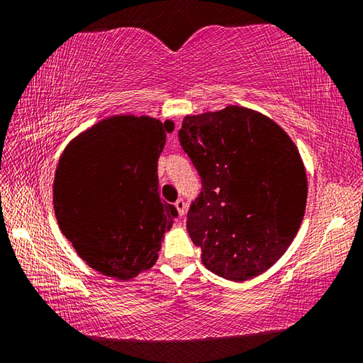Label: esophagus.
I'll list each match as a JSON object with an SVG mask.
<instances>
[{"mask_svg": "<svg viewBox=\"0 0 363 363\" xmlns=\"http://www.w3.org/2000/svg\"><path fill=\"white\" fill-rule=\"evenodd\" d=\"M174 206H176L177 213H179V216L182 218V216H184V213H186V201L179 199V200H177L176 203H174Z\"/></svg>", "mask_w": 363, "mask_h": 363, "instance_id": "34e87169", "label": "esophagus"}]
</instances>
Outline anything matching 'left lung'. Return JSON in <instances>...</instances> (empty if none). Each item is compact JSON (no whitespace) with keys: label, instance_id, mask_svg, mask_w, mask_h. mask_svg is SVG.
<instances>
[{"label":"left lung","instance_id":"obj_1","mask_svg":"<svg viewBox=\"0 0 363 363\" xmlns=\"http://www.w3.org/2000/svg\"><path fill=\"white\" fill-rule=\"evenodd\" d=\"M177 136L201 177L187 230L203 266L233 281L262 274L304 218L307 177L296 145L277 123L238 106L187 115Z\"/></svg>","mask_w":363,"mask_h":363}]
</instances>
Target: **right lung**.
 Wrapping results in <instances>:
<instances>
[{
  "label": "right lung",
  "instance_id": "right-lung-1",
  "mask_svg": "<svg viewBox=\"0 0 363 363\" xmlns=\"http://www.w3.org/2000/svg\"><path fill=\"white\" fill-rule=\"evenodd\" d=\"M174 123L116 115L65 147L54 177L60 230L82 259L107 277L130 280L158 259L177 210L162 203L157 163Z\"/></svg>",
  "mask_w": 363,
  "mask_h": 363
}]
</instances>
